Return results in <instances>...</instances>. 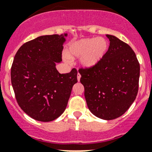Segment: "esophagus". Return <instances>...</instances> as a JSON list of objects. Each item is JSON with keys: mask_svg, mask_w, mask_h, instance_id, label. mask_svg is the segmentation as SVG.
<instances>
[{"mask_svg": "<svg viewBox=\"0 0 152 152\" xmlns=\"http://www.w3.org/2000/svg\"><path fill=\"white\" fill-rule=\"evenodd\" d=\"M80 78H81V75L79 74V73H78V75H77V79H78V81H80Z\"/></svg>", "mask_w": 152, "mask_h": 152, "instance_id": "esophagus-1", "label": "esophagus"}]
</instances>
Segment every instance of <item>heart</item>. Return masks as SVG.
Segmentation results:
<instances>
[{
    "instance_id": "obj_1",
    "label": "heart",
    "mask_w": 152,
    "mask_h": 152,
    "mask_svg": "<svg viewBox=\"0 0 152 152\" xmlns=\"http://www.w3.org/2000/svg\"><path fill=\"white\" fill-rule=\"evenodd\" d=\"M108 49V43L103 38H85L69 45L67 56L69 58L82 56L81 64L85 67H91L103 58Z\"/></svg>"
}]
</instances>
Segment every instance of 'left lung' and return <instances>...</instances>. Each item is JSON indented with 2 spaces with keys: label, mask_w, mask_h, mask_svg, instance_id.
Returning <instances> with one entry per match:
<instances>
[{
  "label": "left lung",
  "mask_w": 152,
  "mask_h": 152,
  "mask_svg": "<svg viewBox=\"0 0 152 152\" xmlns=\"http://www.w3.org/2000/svg\"><path fill=\"white\" fill-rule=\"evenodd\" d=\"M110 42L103 58L91 67H81L80 82L89 110L105 120L122 115L134 103L139 89L140 66L128 44L106 34Z\"/></svg>",
  "instance_id": "8db88e82"
}]
</instances>
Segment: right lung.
Instances as JSON below:
<instances>
[{"mask_svg": "<svg viewBox=\"0 0 152 152\" xmlns=\"http://www.w3.org/2000/svg\"><path fill=\"white\" fill-rule=\"evenodd\" d=\"M66 34L45 35L25 42L17 51L11 67V83L18 106L39 121H51L64 112L77 70L61 74L55 64L62 61Z\"/></svg>", "mask_w": 152, "mask_h": 152, "instance_id": "right-lung-1", "label": "right lung"}]
</instances>
